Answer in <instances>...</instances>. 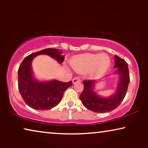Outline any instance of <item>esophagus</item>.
Segmentation results:
<instances>
[{"label":"esophagus","instance_id":"1","mask_svg":"<svg viewBox=\"0 0 148 148\" xmlns=\"http://www.w3.org/2000/svg\"><path fill=\"white\" fill-rule=\"evenodd\" d=\"M79 82H81V79L79 77H76L73 78V84H76V83Z\"/></svg>","mask_w":148,"mask_h":148}]
</instances>
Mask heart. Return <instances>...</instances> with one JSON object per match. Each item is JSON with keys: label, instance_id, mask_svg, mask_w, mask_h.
<instances>
[{"label": "heart", "instance_id": "b5f03b06", "mask_svg": "<svg viewBox=\"0 0 148 148\" xmlns=\"http://www.w3.org/2000/svg\"><path fill=\"white\" fill-rule=\"evenodd\" d=\"M110 64L109 56L106 54H85L74 58L71 62L73 68L79 73L90 71L92 77H98L106 72Z\"/></svg>", "mask_w": 148, "mask_h": 148}]
</instances>
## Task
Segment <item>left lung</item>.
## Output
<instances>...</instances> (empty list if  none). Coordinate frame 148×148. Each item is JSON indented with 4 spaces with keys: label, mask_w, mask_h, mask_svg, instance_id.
Wrapping results in <instances>:
<instances>
[{
    "label": "left lung",
    "mask_w": 148,
    "mask_h": 148,
    "mask_svg": "<svg viewBox=\"0 0 148 148\" xmlns=\"http://www.w3.org/2000/svg\"><path fill=\"white\" fill-rule=\"evenodd\" d=\"M114 68H116L114 74L118 75L119 82L116 91L110 96L104 98L94 92L96 81L85 80L83 82L84 88L79 99L83 105L88 110L98 113L110 112L117 108L125 98L130 82L128 64L116 55L114 56Z\"/></svg>",
    "instance_id": "left-lung-1"
}]
</instances>
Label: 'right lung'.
Segmentation results:
<instances>
[{"label": "right lung", "mask_w": 148, "mask_h": 148, "mask_svg": "<svg viewBox=\"0 0 148 148\" xmlns=\"http://www.w3.org/2000/svg\"><path fill=\"white\" fill-rule=\"evenodd\" d=\"M62 51L56 48L46 49L31 54L24 58L18 69V88L25 104L35 110H50L57 106L63 94L72 82H62L57 80L40 82L34 77L32 69L34 58L40 54H46L61 64L64 56Z\"/></svg>", "instance_id": "obj_1"}]
</instances>
